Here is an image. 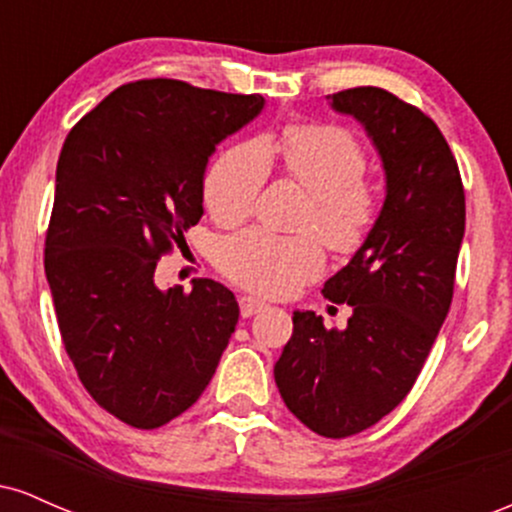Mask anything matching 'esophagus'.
Wrapping results in <instances>:
<instances>
[{
  "label": "esophagus",
  "instance_id": "esophagus-1",
  "mask_svg": "<svg viewBox=\"0 0 512 512\" xmlns=\"http://www.w3.org/2000/svg\"><path fill=\"white\" fill-rule=\"evenodd\" d=\"M238 305H240V315L243 317H252L255 313H260V310L267 308V303L260 301V298H255V296H240Z\"/></svg>",
  "mask_w": 512,
  "mask_h": 512
}]
</instances>
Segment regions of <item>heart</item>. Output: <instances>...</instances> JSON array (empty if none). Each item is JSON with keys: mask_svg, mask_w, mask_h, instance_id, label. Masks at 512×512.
<instances>
[{"mask_svg": "<svg viewBox=\"0 0 512 512\" xmlns=\"http://www.w3.org/2000/svg\"><path fill=\"white\" fill-rule=\"evenodd\" d=\"M279 158L281 173L310 192L298 231L313 236H279L250 228L216 245V267L233 284L262 296H289L320 276L322 240L334 255H354L378 219V190L366 178L368 154L346 127L298 122L279 139H248L211 163L204 178V204L214 221L238 226L255 214Z\"/></svg>", "mask_w": 512, "mask_h": 512, "instance_id": "1", "label": "heart"}]
</instances>
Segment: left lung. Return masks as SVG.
<instances>
[{
    "mask_svg": "<svg viewBox=\"0 0 512 512\" xmlns=\"http://www.w3.org/2000/svg\"><path fill=\"white\" fill-rule=\"evenodd\" d=\"M358 117L383 156L385 207L325 298L351 305L344 330L313 310L293 313V334L274 366L281 399L322 438L378 424L409 395L455 291L464 236V187L436 122L378 86L332 93Z\"/></svg>",
    "mask_w": 512,
    "mask_h": 512,
    "instance_id": "8db88e82",
    "label": "left lung"
}]
</instances>
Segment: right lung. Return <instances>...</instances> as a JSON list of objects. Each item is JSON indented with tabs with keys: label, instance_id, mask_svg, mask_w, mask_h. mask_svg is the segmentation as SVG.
Instances as JSON below:
<instances>
[{
	"label": "right lung",
	"instance_id": "add662e5",
	"mask_svg": "<svg viewBox=\"0 0 512 512\" xmlns=\"http://www.w3.org/2000/svg\"><path fill=\"white\" fill-rule=\"evenodd\" d=\"M262 105L260 93L139 79L64 139L45 274L81 385L122 424L154 431L190 409L236 330V296L219 281L163 293L154 274L202 219L214 146Z\"/></svg>",
	"mask_w": 512,
	"mask_h": 512
}]
</instances>
